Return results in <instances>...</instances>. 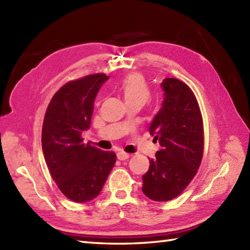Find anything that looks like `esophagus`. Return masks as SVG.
<instances>
[{"label": "esophagus", "mask_w": 250, "mask_h": 250, "mask_svg": "<svg viewBox=\"0 0 250 250\" xmlns=\"http://www.w3.org/2000/svg\"><path fill=\"white\" fill-rule=\"evenodd\" d=\"M117 158H118L119 160L124 161V160H126V159H129L130 155L125 151H119V152H117Z\"/></svg>", "instance_id": "esophagus-1"}]
</instances>
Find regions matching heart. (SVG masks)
Listing matches in <instances>:
<instances>
[{
  "mask_svg": "<svg viewBox=\"0 0 250 250\" xmlns=\"http://www.w3.org/2000/svg\"><path fill=\"white\" fill-rule=\"evenodd\" d=\"M118 90L125 103L140 102L144 104L150 95L146 79L140 73H131L126 75L120 82Z\"/></svg>",
  "mask_w": 250,
  "mask_h": 250,
  "instance_id": "obj_1",
  "label": "heart"
}]
</instances>
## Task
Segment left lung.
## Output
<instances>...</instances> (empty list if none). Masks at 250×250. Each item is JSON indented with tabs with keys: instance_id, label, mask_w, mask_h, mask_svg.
<instances>
[{
	"instance_id": "obj_1",
	"label": "left lung",
	"mask_w": 250,
	"mask_h": 250,
	"mask_svg": "<svg viewBox=\"0 0 250 250\" xmlns=\"http://www.w3.org/2000/svg\"><path fill=\"white\" fill-rule=\"evenodd\" d=\"M161 87L162 107L149 126L161 148L149 159L142 187L147 198L157 202L183 192L198 172L204 149L203 120L192 90L176 78H166Z\"/></svg>"
}]
</instances>
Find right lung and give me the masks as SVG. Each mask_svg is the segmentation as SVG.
<instances>
[{"label":"right lung","mask_w":250,"mask_h":250,"mask_svg":"<svg viewBox=\"0 0 250 250\" xmlns=\"http://www.w3.org/2000/svg\"><path fill=\"white\" fill-rule=\"evenodd\" d=\"M109 77L98 73L62 86L47 107L42 129V148L58 188L77 203L93 200L116 163V153L83 144L90 128L94 100Z\"/></svg>","instance_id":"1"}]
</instances>
